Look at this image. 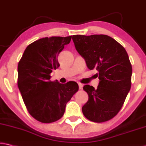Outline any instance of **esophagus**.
<instances>
[{
  "instance_id": "1",
  "label": "esophagus",
  "mask_w": 146,
  "mask_h": 146,
  "mask_svg": "<svg viewBox=\"0 0 146 146\" xmlns=\"http://www.w3.org/2000/svg\"><path fill=\"white\" fill-rule=\"evenodd\" d=\"M78 88H79V89L81 90L83 87L82 84H81V83H80V82H78Z\"/></svg>"
}]
</instances>
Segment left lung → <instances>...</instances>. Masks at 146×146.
<instances>
[{
    "label": "left lung",
    "mask_w": 146,
    "mask_h": 146,
    "mask_svg": "<svg viewBox=\"0 0 146 146\" xmlns=\"http://www.w3.org/2000/svg\"><path fill=\"white\" fill-rule=\"evenodd\" d=\"M75 47L90 70L96 69L99 83L83 87L88 101L82 106L84 116L101 123L113 118L121 109L131 86L132 66L125 48L103 34L72 36Z\"/></svg>",
    "instance_id": "obj_1"
}]
</instances>
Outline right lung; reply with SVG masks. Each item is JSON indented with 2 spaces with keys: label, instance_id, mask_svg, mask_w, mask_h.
<instances>
[{
  "label": "right lung",
  "instance_id": "1",
  "mask_svg": "<svg viewBox=\"0 0 146 146\" xmlns=\"http://www.w3.org/2000/svg\"><path fill=\"white\" fill-rule=\"evenodd\" d=\"M71 36L43 38L27 46L18 64L17 85L27 110L41 123L63 116L67 103L78 90L76 82L50 81V74L60 66L58 56Z\"/></svg>",
  "mask_w": 146,
  "mask_h": 146
}]
</instances>
